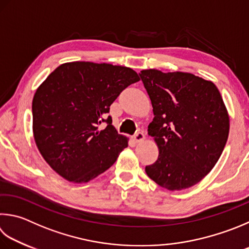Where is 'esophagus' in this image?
Masks as SVG:
<instances>
[{"label": "esophagus", "instance_id": "obj_1", "mask_svg": "<svg viewBox=\"0 0 249 249\" xmlns=\"http://www.w3.org/2000/svg\"><path fill=\"white\" fill-rule=\"evenodd\" d=\"M143 139H144V135H143L142 132H140V130L134 135V140H135V142H142Z\"/></svg>", "mask_w": 249, "mask_h": 249}]
</instances>
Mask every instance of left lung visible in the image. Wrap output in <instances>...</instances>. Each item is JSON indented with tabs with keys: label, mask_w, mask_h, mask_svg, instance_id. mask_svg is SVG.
I'll list each match as a JSON object with an SVG mask.
<instances>
[{
	"label": "left lung",
	"mask_w": 249,
	"mask_h": 249,
	"mask_svg": "<svg viewBox=\"0 0 249 249\" xmlns=\"http://www.w3.org/2000/svg\"><path fill=\"white\" fill-rule=\"evenodd\" d=\"M153 121L148 134L159 157L146 173L169 191L192 187L218 162L227 143L230 119L215 85L191 73L140 71Z\"/></svg>",
	"instance_id": "obj_1"
}]
</instances>
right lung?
<instances>
[{"label": "right lung", "mask_w": 249, "mask_h": 249, "mask_svg": "<svg viewBox=\"0 0 249 249\" xmlns=\"http://www.w3.org/2000/svg\"><path fill=\"white\" fill-rule=\"evenodd\" d=\"M139 79L129 67L92 62L65 63L48 76L35 93L33 127L40 153L57 174L86 183L113 165L128 143L107 113Z\"/></svg>", "instance_id": "add662e5"}]
</instances>
